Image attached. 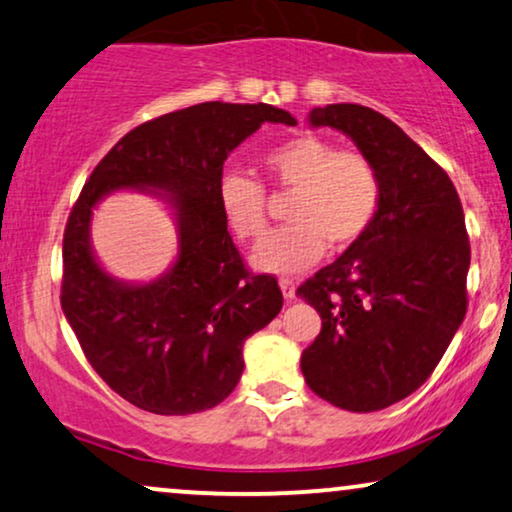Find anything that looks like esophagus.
<instances>
[{
	"instance_id": "34e87169",
	"label": "esophagus",
	"mask_w": 512,
	"mask_h": 512,
	"mask_svg": "<svg viewBox=\"0 0 512 512\" xmlns=\"http://www.w3.org/2000/svg\"><path fill=\"white\" fill-rule=\"evenodd\" d=\"M278 286H281V290H283V297H286V300L290 302V300H295V281L293 278H281V281H278Z\"/></svg>"
}]
</instances>
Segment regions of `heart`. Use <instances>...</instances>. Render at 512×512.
<instances>
[{
	"label": "heart",
	"mask_w": 512,
	"mask_h": 512,
	"mask_svg": "<svg viewBox=\"0 0 512 512\" xmlns=\"http://www.w3.org/2000/svg\"><path fill=\"white\" fill-rule=\"evenodd\" d=\"M269 177L295 189L288 222L252 252L257 271L300 274L321 260L326 245L347 250L373 224L380 208V177L366 155L338 151L333 141L302 134L262 155ZM224 224L241 241H257L267 229L264 189L245 174H224L217 189Z\"/></svg>",
	"instance_id": "obj_1"
}]
</instances>
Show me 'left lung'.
I'll use <instances>...</instances> for the list:
<instances>
[{"instance_id":"obj_1","label":"left lung","mask_w":512,"mask_h":512,"mask_svg":"<svg viewBox=\"0 0 512 512\" xmlns=\"http://www.w3.org/2000/svg\"><path fill=\"white\" fill-rule=\"evenodd\" d=\"M307 120L352 139L383 193L366 234L297 288L321 316L300 368L309 390L333 406L380 411L430 378L465 319L461 200L449 174L373 108L331 103Z\"/></svg>"}]
</instances>
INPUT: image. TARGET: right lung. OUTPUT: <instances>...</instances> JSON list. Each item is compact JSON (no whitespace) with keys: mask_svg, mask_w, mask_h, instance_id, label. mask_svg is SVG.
I'll return each mask as SVG.
<instances>
[{"mask_svg":"<svg viewBox=\"0 0 512 512\" xmlns=\"http://www.w3.org/2000/svg\"><path fill=\"white\" fill-rule=\"evenodd\" d=\"M264 122L295 125L269 103L205 101L125 134L70 212L63 236V314L106 385L139 409L186 416L234 392L243 345L281 312L276 278L250 274L217 189L224 160ZM118 190L155 195L178 226V257L153 282L108 275L91 248V217Z\"/></svg>","mask_w":512,"mask_h":512,"instance_id":"1","label":"right lung"}]
</instances>
